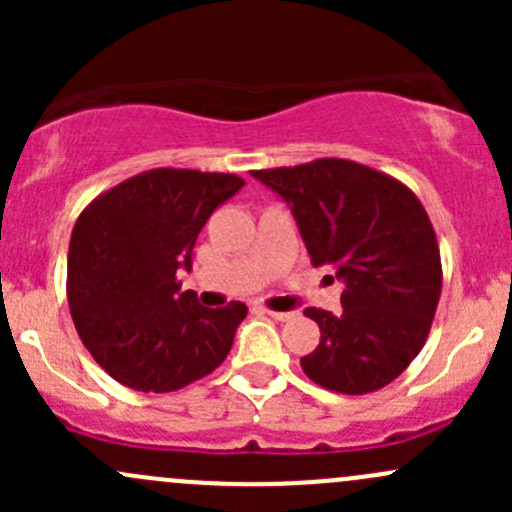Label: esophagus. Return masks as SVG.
Listing matches in <instances>:
<instances>
[{"mask_svg":"<svg viewBox=\"0 0 512 512\" xmlns=\"http://www.w3.org/2000/svg\"><path fill=\"white\" fill-rule=\"evenodd\" d=\"M262 314H270L272 319H277V322H287V319H292L294 314L292 312H277V309H267V307H260Z\"/></svg>","mask_w":512,"mask_h":512,"instance_id":"esophagus-1","label":"esophagus"}]
</instances>
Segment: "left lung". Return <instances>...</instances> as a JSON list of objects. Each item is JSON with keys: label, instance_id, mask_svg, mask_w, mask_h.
<instances>
[{"label": "left lung", "instance_id": "8db88e82", "mask_svg": "<svg viewBox=\"0 0 512 512\" xmlns=\"http://www.w3.org/2000/svg\"><path fill=\"white\" fill-rule=\"evenodd\" d=\"M252 175L287 200L312 265L344 282L342 314L304 309L322 332L299 361L304 374L337 394L384 389L423 349L441 299V250L421 200L347 158Z\"/></svg>", "mask_w": 512, "mask_h": 512}]
</instances>
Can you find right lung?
<instances>
[{
  "label": "right lung",
  "mask_w": 512,
  "mask_h": 512,
  "mask_svg": "<svg viewBox=\"0 0 512 512\" xmlns=\"http://www.w3.org/2000/svg\"><path fill=\"white\" fill-rule=\"evenodd\" d=\"M245 180L153 168L96 195L69 242L66 297L81 342L118 384L178 391L225 361L247 307H200L180 292L198 232Z\"/></svg>",
  "instance_id": "1"
}]
</instances>
